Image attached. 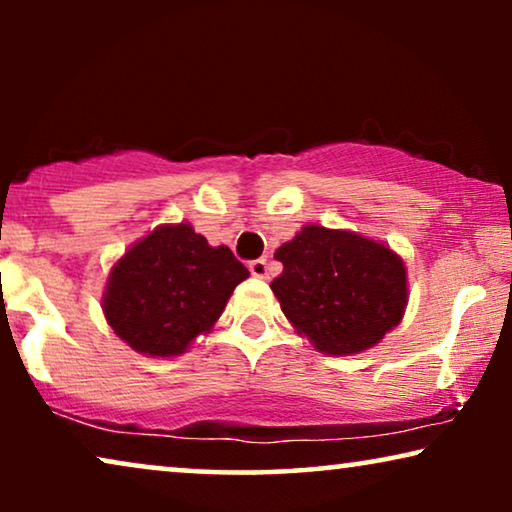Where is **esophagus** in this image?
Listing matches in <instances>:
<instances>
[{
  "label": "esophagus",
  "mask_w": 512,
  "mask_h": 512,
  "mask_svg": "<svg viewBox=\"0 0 512 512\" xmlns=\"http://www.w3.org/2000/svg\"><path fill=\"white\" fill-rule=\"evenodd\" d=\"M249 272L258 279L268 277V258H256V261L249 263Z\"/></svg>",
  "instance_id": "1"
}]
</instances>
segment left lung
<instances>
[{
    "label": "left lung",
    "instance_id": "left-lung-1",
    "mask_svg": "<svg viewBox=\"0 0 512 512\" xmlns=\"http://www.w3.org/2000/svg\"><path fill=\"white\" fill-rule=\"evenodd\" d=\"M272 279L282 312L326 354H359L403 319L405 265L384 244L349 230L305 226L275 251Z\"/></svg>",
    "mask_w": 512,
    "mask_h": 512
}]
</instances>
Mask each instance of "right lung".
Here are the masks:
<instances>
[{"label":"right lung","mask_w":512,"mask_h":512,"mask_svg":"<svg viewBox=\"0 0 512 512\" xmlns=\"http://www.w3.org/2000/svg\"><path fill=\"white\" fill-rule=\"evenodd\" d=\"M249 277L228 247H209L188 226H160L111 268L104 317L121 340L149 356H177L221 317Z\"/></svg>","instance_id":"1"}]
</instances>
